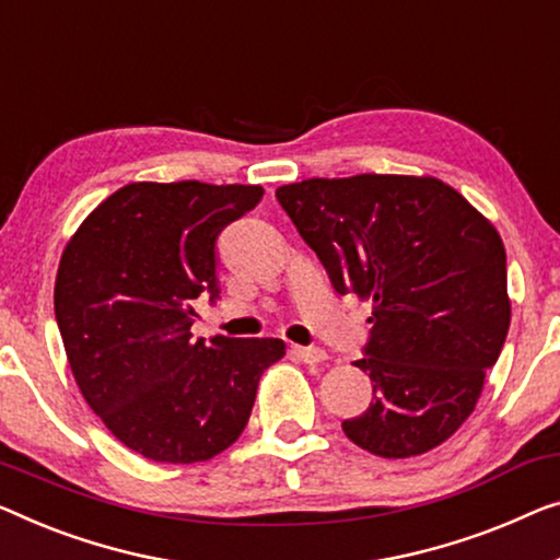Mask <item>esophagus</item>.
Segmentation results:
<instances>
[{
	"mask_svg": "<svg viewBox=\"0 0 560 560\" xmlns=\"http://www.w3.org/2000/svg\"><path fill=\"white\" fill-rule=\"evenodd\" d=\"M291 352H294V357H299L304 364H319L327 360V352H324V349H316V347H294Z\"/></svg>",
	"mask_w": 560,
	"mask_h": 560,
	"instance_id": "34e87169",
	"label": "esophagus"
}]
</instances>
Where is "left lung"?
<instances>
[{
  "label": "left lung",
  "mask_w": 560,
  "mask_h": 560,
  "mask_svg": "<svg viewBox=\"0 0 560 560\" xmlns=\"http://www.w3.org/2000/svg\"><path fill=\"white\" fill-rule=\"evenodd\" d=\"M339 294L372 302L374 399L345 435L389 460L430 453L478 405L511 327L505 246L478 208L432 175L362 173L277 188Z\"/></svg>",
  "instance_id": "obj_1"
}]
</instances>
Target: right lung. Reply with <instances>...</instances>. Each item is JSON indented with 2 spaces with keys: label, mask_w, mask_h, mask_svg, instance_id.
Wrapping results in <instances>:
<instances>
[{
  "label": "right lung",
  "mask_w": 560,
  "mask_h": 560,
  "mask_svg": "<svg viewBox=\"0 0 560 560\" xmlns=\"http://www.w3.org/2000/svg\"><path fill=\"white\" fill-rule=\"evenodd\" d=\"M261 186L128 183L67 241L55 316L74 382L125 447L203 463L244 432L281 339H190L196 299L219 296L215 238Z\"/></svg>",
  "instance_id": "add662e5"
}]
</instances>
